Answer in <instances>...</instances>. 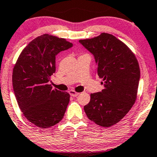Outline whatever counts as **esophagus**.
Wrapping results in <instances>:
<instances>
[{
  "mask_svg": "<svg viewBox=\"0 0 157 157\" xmlns=\"http://www.w3.org/2000/svg\"><path fill=\"white\" fill-rule=\"evenodd\" d=\"M69 93L72 97H75H75H77L79 94V93L76 92L75 91H74V90H70Z\"/></svg>",
  "mask_w": 157,
  "mask_h": 157,
  "instance_id": "obj_1",
  "label": "esophagus"
}]
</instances>
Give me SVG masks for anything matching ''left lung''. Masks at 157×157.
I'll use <instances>...</instances> for the list:
<instances>
[{"label": "left lung", "mask_w": 157, "mask_h": 157, "mask_svg": "<svg viewBox=\"0 0 157 157\" xmlns=\"http://www.w3.org/2000/svg\"><path fill=\"white\" fill-rule=\"evenodd\" d=\"M79 43L93 55L96 72L103 79L105 89L90 94L84 107L87 117L104 127H111L122 120L135 102L140 70L131 50L111 34L103 33Z\"/></svg>", "instance_id": "left-lung-1"}]
</instances>
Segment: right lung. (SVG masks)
<instances>
[{"instance_id": "add662e5", "label": "right lung", "mask_w": 157, "mask_h": 157, "mask_svg": "<svg viewBox=\"0 0 157 157\" xmlns=\"http://www.w3.org/2000/svg\"><path fill=\"white\" fill-rule=\"evenodd\" d=\"M73 45L63 38L45 34L23 50L13 70V91L25 118L40 128L60 122L70 101V94L49 85L56 72V56Z\"/></svg>"}]
</instances>
